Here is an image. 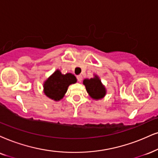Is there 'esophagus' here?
<instances>
[{
	"mask_svg": "<svg viewBox=\"0 0 158 158\" xmlns=\"http://www.w3.org/2000/svg\"><path fill=\"white\" fill-rule=\"evenodd\" d=\"M77 78V80L79 82H81V81H82V76L81 75H78Z\"/></svg>",
	"mask_w": 158,
	"mask_h": 158,
	"instance_id": "1",
	"label": "esophagus"
}]
</instances>
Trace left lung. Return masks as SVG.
I'll use <instances>...</instances> for the list:
<instances>
[{"instance_id": "obj_1", "label": "left lung", "mask_w": 158, "mask_h": 158, "mask_svg": "<svg viewBox=\"0 0 158 158\" xmlns=\"http://www.w3.org/2000/svg\"><path fill=\"white\" fill-rule=\"evenodd\" d=\"M83 84L85 86L86 90L93 99L99 100L106 95V89L97 75H95V77L89 79H84Z\"/></svg>"}]
</instances>
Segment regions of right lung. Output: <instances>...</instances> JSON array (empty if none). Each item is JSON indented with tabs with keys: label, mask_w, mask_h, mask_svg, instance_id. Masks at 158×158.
Wrapping results in <instances>:
<instances>
[{
	"label": "right lung",
	"mask_w": 158,
	"mask_h": 158,
	"mask_svg": "<svg viewBox=\"0 0 158 158\" xmlns=\"http://www.w3.org/2000/svg\"><path fill=\"white\" fill-rule=\"evenodd\" d=\"M77 81V78L72 73L63 74L60 70H56L44 83V93L54 101H60L64 97L69 86Z\"/></svg>",
	"instance_id": "1"
}]
</instances>
